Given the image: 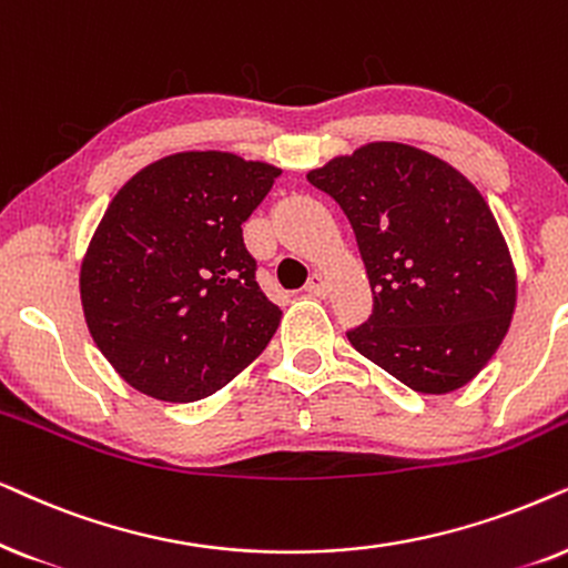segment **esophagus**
<instances>
[{"instance_id": "obj_1", "label": "esophagus", "mask_w": 568, "mask_h": 568, "mask_svg": "<svg viewBox=\"0 0 568 568\" xmlns=\"http://www.w3.org/2000/svg\"><path fill=\"white\" fill-rule=\"evenodd\" d=\"M306 293H308V296H316V298L327 296V293H329L327 277L320 275V272H314V275L308 277V283H306Z\"/></svg>"}]
</instances>
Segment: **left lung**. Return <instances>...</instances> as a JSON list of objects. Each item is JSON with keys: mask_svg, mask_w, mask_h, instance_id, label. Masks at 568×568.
Here are the masks:
<instances>
[{"mask_svg": "<svg viewBox=\"0 0 568 568\" xmlns=\"http://www.w3.org/2000/svg\"><path fill=\"white\" fill-rule=\"evenodd\" d=\"M343 207L374 293L347 332L361 355L420 395L465 387L517 304L509 246L478 189L403 142H368L306 173Z\"/></svg>", "mask_w": 568, "mask_h": 568, "instance_id": "8db88e82", "label": "left lung"}]
</instances>
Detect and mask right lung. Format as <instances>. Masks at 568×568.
Segmentation results:
<instances>
[{
    "label": "right lung",
    "mask_w": 568,
    "mask_h": 568,
    "mask_svg": "<svg viewBox=\"0 0 568 568\" xmlns=\"http://www.w3.org/2000/svg\"><path fill=\"white\" fill-rule=\"evenodd\" d=\"M280 176L221 150L165 155L111 200L80 267L90 335L116 374L196 403L244 372L283 312L256 283L241 225Z\"/></svg>",
    "instance_id": "1"
}]
</instances>
